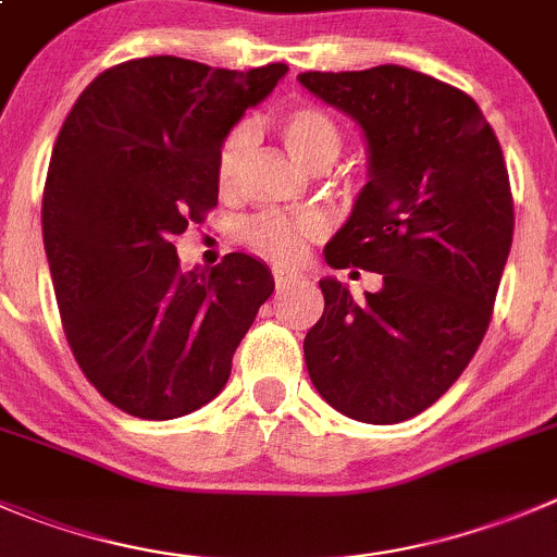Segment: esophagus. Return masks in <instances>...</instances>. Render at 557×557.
<instances>
[{
  "mask_svg": "<svg viewBox=\"0 0 557 557\" xmlns=\"http://www.w3.org/2000/svg\"><path fill=\"white\" fill-rule=\"evenodd\" d=\"M299 280H301V274L285 272V269H274V285H277V288H285V285H294V283H299Z\"/></svg>",
  "mask_w": 557,
  "mask_h": 557,
  "instance_id": "obj_1",
  "label": "esophagus"
}]
</instances>
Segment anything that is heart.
I'll return each instance as SVG.
<instances>
[{
	"label": "heart",
	"mask_w": 557,
	"mask_h": 557,
	"mask_svg": "<svg viewBox=\"0 0 557 557\" xmlns=\"http://www.w3.org/2000/svg\"><path fill=\"white\" fill-rule=\"evenodd\" d=\"M277 129L288 152L310 171L329 169L343 149V129L334 122L332 113L318 106L283 108L277 113ZM250 149L252 127L247 122L236 124L225 133L218 149V160H214V180H218L220 190H234ZM321 231L323 223L315 214L263 212L242 225V242L269 261L294 263L301 258L307 242L318 239Z\"/></svg>",
	"instance_id": "b5f03b06"
}]
</instances>
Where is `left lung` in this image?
Segmentation results:
<instances>
[{
	"label": "left lung",
	"mask_w": 557,
	"mask_h": 557,
	"mask_svg": "<svg viewBox=\"0 0 557 557\" xmlns=\"http://www.w3.org/2000/svg\"><path fill=\"white\" fill-rule=\"evenodd\" d=\"M299 81L356 119L370 154V180L323 258L383 277L364 299L321 280L307 372L356 422H405L462 375L493 318L515 234L504 152L473 97L433 75L381 64Z\"/></svg>",
	"instance_id": "left-lung-1"
}]
</instances>
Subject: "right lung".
Masks as SVG:
<instances>
[{
  "instance_id": "obj_1",
  "label": "right lung",
  "mask_w": 557,
  "mask_h": 557,
  "mask_svg": "<svg viewBox=\"0 0 557 557\" xmlns=\"http://www.w3.org/2000/svg\"><path fill=\"white\" fill-rule=\"evenodd\" d=\"M285 73L129 59L97 75L59 129L42 190L53 294L86 381L124 413L165 422L218 397L272 296L252 256L185 274L174 239L218 207L220 141Z\"/></svg>"
}]
</instances>
